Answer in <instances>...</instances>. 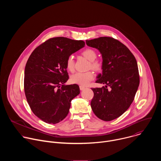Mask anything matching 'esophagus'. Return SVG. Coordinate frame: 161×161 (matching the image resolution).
Listing matches in <instances>:
<instances>
[{
    "label": "esophagus",
    "instance_id": "obj_1",
    "mask_svg": "<svg viewBox=\"0 0 161 161\" xmlns=\"http://www.w3.org/2000/svg\"><path fill=\"white\" fill-rule=\"evenodd\" d=\"M85 88V86H83V85H80V90H83Z\"/></svg>",
    "mask_w": 161,
    "mask_h": 161
}]
</instances>
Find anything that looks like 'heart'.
<instances>
[{
	"mask_svg": "<svg viewBox=\"0 0 161 161\" xmlns=\"http://www.w3.org/2000/svg\"><path fill=\"white\" fill-rule=\"evenodd\" d=\"M81 54L86 59L90 61V67H91V69H92L96 71H100L101 70L102 63L99 60H96L97 55L94 50L86 48L82 52ZM66 67L69 71L72 72L74 71L75 60L73 55H70L67 57L66 60ZM94 75L92 71H87L85 73L77 72L71 76V81L73 83L84 86L86 85L90 81L94 79Z\"/></svg>",
	"mask_w": 161,
	"mask_h": 161,
	"instance_id": "heart-1",
	"label": "heart"
}]
</instances>
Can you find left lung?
<instances>
[{"label": "left lung", "mask_w": 161, "mask_h": 161, "mask_svg": "<svg viewBox=\"0 0 161 161\" xmlns=\"http://www.w3.org/2000/svg\"><path fill=\"white\" fill-rule=\"evenodd\" d=\"M86 44L102 55L103 73L96 82L105 85L92 88L94 96L91 108L101 120H113L126 111L134 101L140 85L136 60L126 46L113 37L86 40Z\"/></svg>", "instance_id": "1"}]
</instances>
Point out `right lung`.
Returning <instances> with one entry per match:
<instances>
[{"label":"right lung","mask_w":161,"mask_h":161,"mask_svg":"<svg viewBox=\"0 0 161 161\" xmlns=\"http://www.w3.org/2000/svg\"><path fill=\"white\" fill-rule=\"evenodd\" d=\"M85 45L81 40L57 37L30 55L25 68V94L31 110L43 122L55 124L64 120L71 101L80 94L78 85H64L69 79L66 60Z\"/></svg>","instance_id":"1"}]
</instances>
